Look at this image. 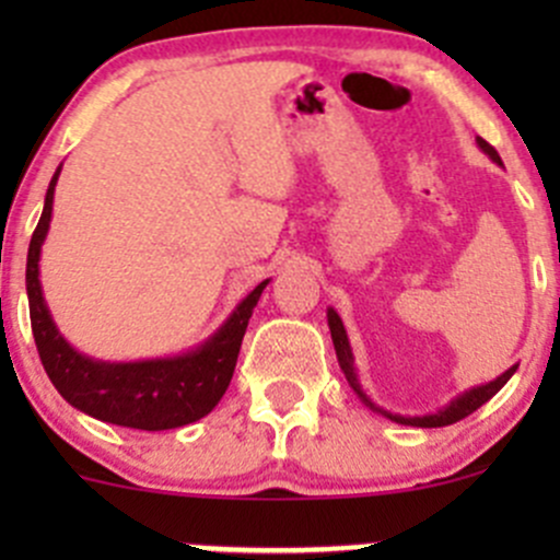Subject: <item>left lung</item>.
<instances>
[{
    "mask_svg": "<svg viewBox=\"0 0 560 560\" xmlns=\"http://www.w3.org/2000/svg\"><path fill=\"white\" fill-rule=\"evenodd\" d=\"M477 145H479V149L485 151V154L490 156V160L495 162V165H501L499 151H495L493 145L488 143V140L477 138ZM327 325H330V336H332V347H336L338 365H341L343 376H347V382H349V385H352L354 393H358L360 398H363L365 404L371 406V409L380 411V415L389 417V420H393V422H400V425H415V428H442V425H453V422L463 420V417H468V415H471V411H477L479 406H482V404H488V400L493 398V395L499 393V389L504 387L506 382H510V376L515 374V369H517V365H512L510 371H504V374H501V376H495V380H493V382H488V385H479V387H474V389H466V393L457 395L455 400H450V404L444 406V409H439L436 415H422V417H400V415H389V411L380 409V406L371 404V398H369V395L363 393V387H360V382H358V371H354L352 349H349L347 330H343L341 316H338L336 312H332V308H327Z\"/></svg>",
    "mask_w": 560,
    "mask_h": 560,
    "instance_id": "8db88e82",
    "label": "left lung"
}]
</instances>
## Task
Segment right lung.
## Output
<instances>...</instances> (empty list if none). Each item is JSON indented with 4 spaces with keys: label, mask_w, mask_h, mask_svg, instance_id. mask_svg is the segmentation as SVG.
<instances>
[{
    "label": "right lung",
    "mask_w": 560,
    "mask_h": 560,
    "mask_svg": "<svg viewBox=\"0 0 560 560\" xmlns=\"http://www.w3.org/2000/svg\"><path fill=\"white\" fill-rule=\"evenodd\" d=\"M59 171L54 173L48 191H45L43 217L32 235L30 257H26L32 332H35L45 374L67 404L97 417V420L113 422V425L138 428V431H167V428H180L200 420L222 400L224 389L230 387L248 316L268 281L254 287L206 343L178 354V358L103 363V360H92L75 352L56 330L48 306H45L43 287H39V248H43L50 228Z\"/></svg>",
    "instance_id": "right-lung-1"
}]
</instances>
